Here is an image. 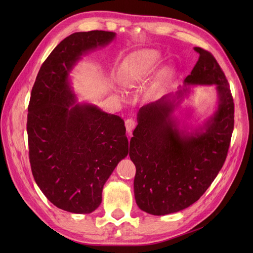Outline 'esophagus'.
<instances>
[{
	"label": "esophagus",
	"mask_w": 253,
	"mask_h": 253,
	"mask_svg": "<svg viewBox=\"0 0 253 253\" xmlns=\"http://www.w3.org/2000/svg\"><path fill=\"white\" fill-rule=\"evenodd\" d=\"M125 126H126V130L129 134L132 133V131L135 128L136 126V122L134 121L133 119H127L125 121Z\"/></svg>",
	"instance_id": "obj_1"
}]
</instances>
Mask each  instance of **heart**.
Masks as SVG:
<instances>
[{
	"label": "heart",
	"instance_id": "heart-1",
	"mask_svg": "<svg viewBox=\"0 0 253 253\" xmlns=\"http://www.w3.org/2000/svg\"><path fill=\"white\" fill-rule=\"evenodd\" d=\"M163 60L162 53L157 49H141L130 54L122 64L124 84L135 86L144 83L155 73ZM120 93L124 92L123 85H119Z\"/></svg>",
	"mask_w": 253,
	"mask_h": 253
}]
</instances>
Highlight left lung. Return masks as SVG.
Wrapping results in <instances>:
<instances>
[{
    "instance_id": "left-lung-1",
    "label": "left lung",
    "mask_w": 253,
    "mask_h": 253,
    "mask_svg": "<svg viewBox=\"0 0 253 253\" xmlns=\"http://www.w3.org/2000/svg\"><path fill=\"white\" fill-rule=\"evenodd\" d=\"M194 49L199 59L183 86L140 108L130 139L135 201L153 215L174 213L198 201L218 174L230 147L234 100L228 80L211 53ZM198 84L216 85L217 109L201 125L179 126L174 112L192 92L190 86Z\"/></svg>"
}]
</instances>
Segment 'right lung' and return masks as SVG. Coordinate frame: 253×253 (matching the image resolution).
I'll return each instance as SVG.
<instances>
[{"instance_id": "1", "label": "right lung", "mask_w": 253, "mask_h": 253, "mask_svg": "<svg viewBox=\"0 0 253 253\" xmlns=\"http://www.w3.org/2000/svg\"><path fill=\"white\" fill-rule=\"evenodd\" d=\"M115 38L104 31L66 37L42 64L32 90L26 128L33 175L53 205L72 213H91L100 205L104 183L128 155L123 120L78 102L71 77L84 55Z\"/></svg>"}]
</instances>
